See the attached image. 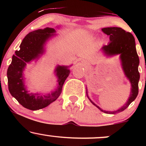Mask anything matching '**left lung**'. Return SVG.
Wrapping results in <instances>:
<instances>
[{
    "mask_svg": "<svg viewBox=\"0 0 146 146\" xmlns=\"http://www.w3.org/2000/svg\"><path fill=\"white\" fill-rule=\"evenodd\" d=\"M104 33L110 36V42L107 45H104L102 49L108 55L121 54L122 66L127 78L131 82L132 89L130 98L126 104L117 111L110 112L102 110L95 104L91 100V103L98 107L101 111L107 114L120 113L126 109L129 105L136 99L139 93V73L138 71L139 59L135 48V38L130 33L127 32L120 27H106L102 29Z\"/></svg>",
    "mask_w": 146,
    "mask_h": 146,
    "instance_id": "1",
    "label": "left lung"
}]
</instances>
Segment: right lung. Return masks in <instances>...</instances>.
Masks as SVG:
<instances>
[{
	"instance_id": "right-lung-1",
	"label": "right lung",
	"mask_w": 146,
	"mask_h": 146,
	"mask_svg": "<svg viewBox=\"0 0 146 146\" xmlns=\"http://www.w3.org/2000/svg\"><path fill=\"white\" fill-rule=\"evenodd\" d=\"M55 30L45 28L31 31L25 37L20 45L19 51H15L12 61L7 69L8 88L14 98L25 108L37 110L46 107L57 100L62 93L65 80L70 71L66 66H58L56 71L58 78V88L51 94L42 96L29 93L23 83V72L27 63L38 58L43 53V46L48 38L53 36Z\"/></svg>"
}]
</instances>
